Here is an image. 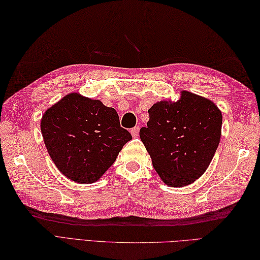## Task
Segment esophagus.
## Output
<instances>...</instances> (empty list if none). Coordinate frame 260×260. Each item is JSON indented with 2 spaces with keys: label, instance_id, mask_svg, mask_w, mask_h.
<instances>
[{
  "label": "esophagus",
  "instance_id": "34e87169",
  "mask_svg": "<svg viewBox=\"0 0 260 260\" xmlns=\"http://www.w3.org/2000/svg\"><path fill=\"white\" fill-rule=\"evenodd\" d=\"M139 131H140V126H135V128H132L130 130L131 135H132V137H134V138H137L139 136Z\"/></svg>",
  "mask_w": 260,
  "mask_h": 260
}]
</instances>
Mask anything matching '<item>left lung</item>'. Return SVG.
Instances as JSON below:
<instances>
[{
    "mask_svg": "<svg viewBox=\"0 0 260 260\" xmlns=\"http://www.w3.org/2000/svg\"><path fill=\"white\" fill-rule=\"evenodd\" d=\"M149 115L140 138L157 174L169 186L191 184L205 172L216 152L221 112L211 100L182 91L176 103L160 101Z\"/></svg>",
    "mask_w": 260,
    "mask_h": 260,
    "instance_id": "8db88e82",
    "label": "left lung"
}]
</instances>
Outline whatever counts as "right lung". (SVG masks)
I'll list each match as a JSON object with an SVG mask.
<instances>
[{
  "mask_svg": "<svg viewBox=\"0 0 260 260\" xmlns=\"http://www.w3.org/2000/svg\"><path fill=\"white\" fill-rule=\"evenodd\" d=\"M41 130L57 169L77 183L99 180L132 139L115 109L79 93H69L47 109Z\"/></svg>",
  "mask_w": 260,
  "mask_h": 260,
  "instance_id": "1",
  "label": "right lung"
}]
</instances>
